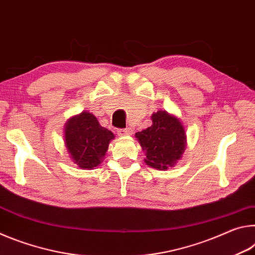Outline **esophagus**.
<instances>
[{
	"label": "esophagus",
	"mask_w": 255,
	"mask_h": 255,
	"mask_svg": "<svg viewBox=\"0 0 255 255\" xmlns=\"http://www.w3.org/2000/svg\"><path fill=\"white\" fill-rule=\"evenodd\" d=\"M130 132H131L130 129H128V128H120L117 130V133L119 136H127Z\"/></svg>",
	"instance_id": "obj_1"
}]
</instances>
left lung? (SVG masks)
Returning a JSON list of instances; mask_svg holds the SVG:
<instances>
[{
    "label": "left lung",
    "instance_id": "obj_1",
    "mask_svg": "<svg viewBox=\"0 0 255 255\" xmlns=\"http://www.w3.org/2000/svg\"><path fill=\"white\" fill-rule=\"evenodd\" d=\"M153 125L136 138L145 152V163L157 170L173 166L185 148V130L178 118L166 111H157L152 116Z\"/></svg>",
    "mask_w": 255,
    "mask_h": 255
}]
</instances>
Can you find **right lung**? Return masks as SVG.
<instances>
[{"mask_svg": "<svg viewBox=\"0 0 255 255\" xmlns=\"http://www.w3.org/2000/svg\"><path fill=\"white\" fill-rule=\"evenodd\" d=\"M114 137V133L100 126L98 119L89 112L71 118L65 128L67 150L81 169L98 166Z\"/></svg>", "mask_w": 255, "mask_h": 255, "instance_id": "obj_1", "label": "right lung"}]
</instances>
